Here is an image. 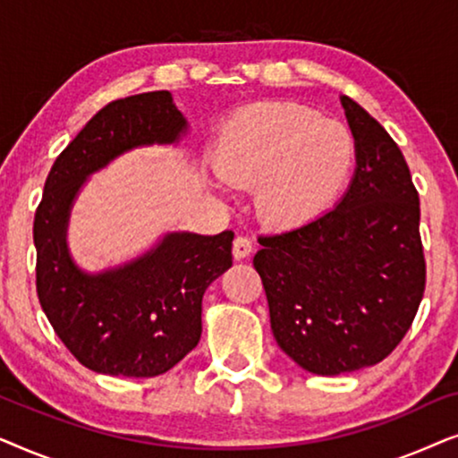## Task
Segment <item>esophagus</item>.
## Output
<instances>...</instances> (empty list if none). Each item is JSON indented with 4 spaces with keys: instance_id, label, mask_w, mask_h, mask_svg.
Masks as SVG:
<instances>
[{
    "instance_id": "34e87169",
    "label": "esophagus",
    "mask_w": 458,
    "mask_h": 458,
    "mask_svg": "<svg viewBox=\"0 0 458 458\" xmlns=\"http://www.w3.org/2000/svg\"><path fill=\"white\" fill-rule=\"evenodd\" d=\"M252 252H254L252 240H250V237H246V235H237L233 240V259L243 260V259H248V256Z\"/></svg>"
}]
</instances>
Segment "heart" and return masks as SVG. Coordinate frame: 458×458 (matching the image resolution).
Returning <instances> with one entry per match:
<instances>
[{
  "mask_svg": "<svg viewBox=\"0 0 458 458\" xmlns=\"http://www.w3.org/2000/svg\"><path fill=\"white\" fill-rule=\"evenodd\" d=\"M212 165L218 179L254 187V210L268 227L292 231L323 216L356 165L346 124L292 102L248 106L225 123Z\"/></svg>",
  "mask_w": 458,
  "mask_h": 458,
  "instance_id": "1",
  "label": "heart"
}]
</instances>
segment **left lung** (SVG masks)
Here are the masks:
<instances>
[{"instance_id":"left-lung-1","label":"left lung","mask_w":458,"mask_h":458,"mask_svg":"<svg viewBox=\"0 0 458 458\" xmlns=\"http://www.w3.org/2000/svg\"><path fill=\"white\" fill-rule=\"evenodd\" d=\"M340 99L356 140L352 183L315 223L260 235L254 256L275 340L317 375L384 360L425 292L421 210L409 165L365 108Z\"/></svg>"}]
</instances>
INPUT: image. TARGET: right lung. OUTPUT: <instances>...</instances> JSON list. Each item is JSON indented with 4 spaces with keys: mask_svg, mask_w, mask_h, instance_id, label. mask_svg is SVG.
I'll return each mask as SVG.
<instances>
[{
    "mask_svg": "<svg viewBox=\"0 0 458 458\" xmlns=\"http://www.w3.org/2000/svg\"><path fill=\"white\" fill-rule=\"evenodd\" d=\"M187 123L168 91L104 106L62 149L35 212L37 296L64 346L81 365L123 377L166 373L202 335V296L233 265V231H179L127 265L89 275L74 265L66 225L91 173L129 149L179 141Z\"/></svg>",
    "mask_w": 458,
    "mask_h": 458,
    "instance_id": "obj_1",
    "label": "right lung"
}]
</instances>
